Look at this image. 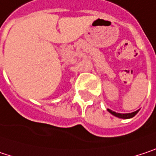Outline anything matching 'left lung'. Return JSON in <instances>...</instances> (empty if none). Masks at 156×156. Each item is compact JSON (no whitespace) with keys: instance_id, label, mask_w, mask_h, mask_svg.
<instances>
[{"instance_id":"1","label":"left lung","mask_w":156,"mask_h":156,"mask_svg":"<svg viewBox=\"0 0 156 156\" xmlns=\"http://www.w3.org/2000/svg\"><path fill=\"white\" fill-rule=\"evenodd\" d=\"M108 111L109 113H111L113 116L117 117V118L127 119H131V118L135 117V116L137 114V112L139 111V109H138V110H136V111H134V112H132V113H117V112H115V111H112V110L109 109V108H108Z\"/></svg>"}]
</instances>
